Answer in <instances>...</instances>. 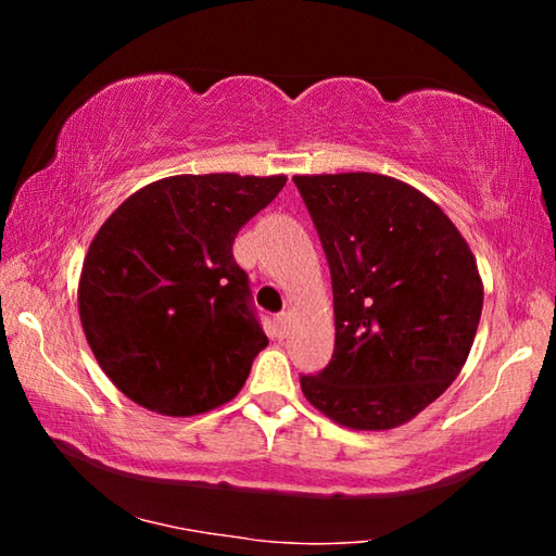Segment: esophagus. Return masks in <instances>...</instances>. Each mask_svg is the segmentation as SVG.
<instances>
[{"label": "esophagus", "instance_id": "esophagus-1", "mask_svg": "<svg viewBox=\"0 0 556 556\" xmlns=\"http://www.w3.org/2000/svg\"><path fill=\"white\" fill-rule=\"evenodd\" d=\"M275 324H277L279 336H287V331H289V314H279V316L275 318Z\"/></svg>", "mask_w": 556, "mask_h": 556}]
</instances>
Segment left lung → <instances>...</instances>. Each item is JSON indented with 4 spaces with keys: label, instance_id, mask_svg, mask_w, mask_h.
Segmentation results:
<instances>
[{
    "label": "left lung",
    "instance_id": "1",
    "mask_svg": "<svg viewBox=\"0 0 556 556\" xmlns=\"http://www.w3.org/2000/svg\"><path fill=\"white\" fill-rule=\"evenodd\" d=\"M333 281L336 348L301 392L336 425H407L458 378L483 312L476 257L448 215L400 178L294 176Z\"/></svg>",
    "mask_w": 556,
    "mask_h": 556
}]
</instances>
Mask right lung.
Wrapping results in <instances>:
<instances>
[{"instance_id":"right-lung-1","label":"right lung","mask_w":556,"mask_h":556,"mask_svg":"<svg viewBox=\"0 0 556 556\" xmlns=\"http://www.w3.org/2000/svg\"><path fill=\"white\" fill-rule=\"evenodd\" d=\"M285 184V174L166 176L100 225L83 260L78 314L125 397L164 417H195L242 390L267 336L232 240Z\"/></svg>"}]
</instances>
